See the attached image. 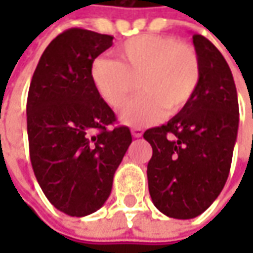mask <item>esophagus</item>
<instances>
[{
  "mask_svg": "<svg viewBox=\"0 0 253 253\" xmlns=\"http://www.w3.org/2000/svg\"><path fill=\"white\" fill-rule=\"evenodd\" d=\"M131 132H132V135H133V138H141L142 133H143L141 128H132Z\"/></svg>",
  "mask_w": 253,
  "mask_h": 253,
  "instance_id": "obj_1",
  "label": "esophagus"
}]
</instances>
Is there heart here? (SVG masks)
I'll return each mask as SVG.
<instances>
[{
	"instance_id": "obj_1",
	"label": "heart",
	"mask_w": 253,
	"mask_h": 253,
	"mask_svg": "<svg viewBox=\"0 0 253 253\" xmlns=\"http://www.w3.org/2000/svg\"><path fill=\"white\" fill-rule=\"evenodd\" d=\"M120 60L98 57L91 67L92 83L104 101L121 110L138 88L142 92L122 111L131 126L161 121L183 111L199 88L201 67L196 50L173 36L141 35L117 49Z\"/></svg>"
}]
</instances>
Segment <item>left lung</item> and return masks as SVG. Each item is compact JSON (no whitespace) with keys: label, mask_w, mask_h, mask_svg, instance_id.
Segmentation results:
<instances>
[{"label":"left lung","mask_w":253,"mask_h":253,"mask_svg":"<svg viewBox=\"0 0 253 253\" xmlns=\"http://www.w3.org/2000/svg\"><path fill=\"white\" fill-rule=\"evenodd\" d=\"M201 77L194 98L166 125L151 128L148 186L155 207L170 218L190 219L214 203L228 179L239 107L228 63L201 35H193Z\"/></svg>","instance_id":"1"}]
</instances>
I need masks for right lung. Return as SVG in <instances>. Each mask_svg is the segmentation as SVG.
Here are the masks:
<instances>
[{
  "label": "right lung",
  "instance_id": "1",
  "mask_svg": "<svg viewBox=\"0 0 253 253\" xmlns=\"http://www.w3.org/2000/svg\"><path fill=\"white\" fill-rule=\"evenodd\" d=\"M112 36L73 28L56 36L35 69L26 102L29 155L36 180L59 211L84 217L110 197L132 136L92 83L97 56Z\"/></svg>",
  "mask_w": 253,
  "mask_h": 253
}]
</instances>
